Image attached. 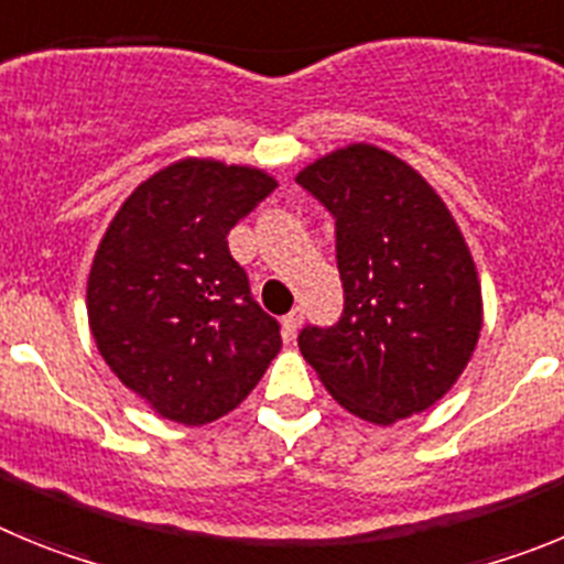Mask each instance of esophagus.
I'll return each instance as SVG.
<instances>
[{
    "instance_id": "esophagus-1",
    "label": "esophagus",
    "mask_w": 564,
    "mask_h": 564,
    "mask_svg": "<svg viewBox=\"0 0 564 564\" xmlns=\"http://www.w3.org/2000/svg\"><path fill=\"white\" fill-rule=\"evenodd\" d=\"M302 311H299V307H293L291 313H288L285 318H282V327H285V336L288 338H293L299 333V327H302Z\"/></svg>"
}]
</instances>
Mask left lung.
Returning a JSON list of instances; mask_svg holds the SVG:
<instances>
[{"label": "left lung", "mask_w": 564, "mask_h": 564, "mask_svg": "<svg viewBox=\"0 0 564 564\" xmlns=\"http://www.w3.org/2000/svg\"><path fill=\"white\" fill-rule=\"evenodd\" d=\"M336 217L344 313L299 350L344 410L376 426L435 406L482 330L477 265L449 206L417 169L347 143L296 174Z\"/></svg>", "instance_id": "left-lung-1"}]
</instances>
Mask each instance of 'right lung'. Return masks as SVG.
<instances>
[{
	"label": "right lung",
	"mask_w": 564,
	"mask_h": 564,
	"mask_svg": "<svg viewBox=\"0 0 564 564\" xmlns=\"http://www.w3.org/2000/svg\"><path fill=\"white\" fill-rule=\"evenodd\" d=\"M276 188L257 166L181 158L115 212L87 279L89 333L154 415L203 426L246 401L282 347L228 231Z\"/></svg>",
	"instance_id": "1"
}]
</instances>
